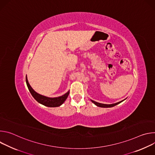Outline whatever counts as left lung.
Returning <instances> with one entry per match:
<instances>
[{
    "label": "left lung",
    "mask_w": 155,
    "mask_h": 155,
    "mask_svg": "<svg viewBox=\"0 0 155 155\" xmlns=\"http://www.w3.org/2000/svg\"><path fill=\"white\" fill-rule=\"evenodd\" d=\"M123 101H124V100H123ZM123 101H120V102H117V103H115V104H101V103H99V102H95V101L91 100V101H92L93 103H94L95 105H96L97 106L100 107H114V106H115V105H117V104L121 103V102H123Z\"/></svg>",
    "instance_id": "left-lung-1"
}]
</instances>
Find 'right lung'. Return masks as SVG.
Instances as JSON below:
<instances>
[{
	"label": "right lung",
	"mask_w": 155,
	"mask_h": 155,
	"mask_svg": "<svg viewBox=\"0 0 155 155\" xmlns=\"http://www.w3.org/2000/svg\"><path fill=\"white\" fill-rule=\"evenodd\" d=\"M26 84H27L28 89H29L31 94L33 96V97L40 104H41L43 105L47 106V107H56L60 106L64 102V101L66 100V99L68 98V97L69 94V91H68L67 93H65V94L62 95V96H60L58 97L51 98V97L43 96L42 95H40V94L37 93L35 91H34V90L30 86L27 77H26Z\"/></svg>",
	"instance_id": "obj_1"
}]
</instances>
